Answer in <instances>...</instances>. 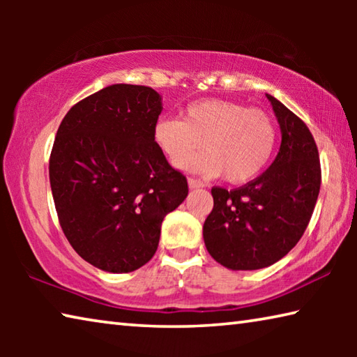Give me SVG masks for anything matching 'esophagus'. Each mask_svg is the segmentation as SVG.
I'll list each match as a JSON object with an SVG mask.
<instances>
[{
	"instance_id": "esophagus-1",
	"label": "esophagus",
	"mask_w": 357,
	"mask_h": 357,
	"mask_svg": "<svg viewBox=\"0 0 357 357\" xmlns=\"http://www.w3.org/2000/svg\"><path fill=\"white\" fill-rule=\"evenodd\" d=\"M187 183H189L190 189H198V187H204L203 181L197 179V178H189V179H187Z\"/></svg>"
}]
</instances>
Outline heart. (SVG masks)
<instances>
[{
  "instance_id": "b5f03b06",
  "label": "heart",
  "mask_w": 357,
  "mask_h": 357,
  "mask_svg": "<svg viewBox=\"0 0 357 357\" xmlns=\"http://www.w3.org/2000/svg\"><path fill=\"white\" fill-rule=\"evenodd\" d=\"M277 137L275 121L266 112L217 98L190 102L183 119L160 118L153 128L155 146L173 164L208 176L223 173L231 184L247 183L264 170ZM202 139L207 149L191 158Z\"/></svg>"
}]
</instances>
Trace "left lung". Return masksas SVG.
<instances>
[{
  "label": "left lung",
  "instance_id": "1",
  "mask_svg": "<svg viewBox=\"0 0 357 357\" xmlns=\"http://www.w3.org/2000/svg\"><path fill=\"white\" fill-rule=\"evenodd\" d=\"M282 144L268 170L238 189L213 187L214 208L203 225L204 245L233 271L268 268L299 243L321 185L317 143L304 121L273 98Z\"/></svg>",
  "mask_w": 357,
  "mask_h": 357
}]
</instances>
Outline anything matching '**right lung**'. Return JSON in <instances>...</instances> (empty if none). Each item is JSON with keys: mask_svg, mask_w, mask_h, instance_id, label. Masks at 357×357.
<instances>
[{"mask_svg": "<svg viewBox=\"0 0 357 357\" xmlns=\"http://www.w3.org/2000/svg\"><path fill=\"white\" fill-rule=\"evenodd\" d=\"M160 96L112 84L70 108L50 154L59 225L84 261L132 273L154 257L164 217L189 193L187 179L155 146Z\"/></svg>", "mask_w": 357, "mask_h": 357, "instance_id": "add662e5", "label": "right lung"}]
</instances>
